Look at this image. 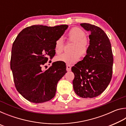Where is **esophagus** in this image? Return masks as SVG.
Wrapping results in <instances>:
<instances>
[{"instance_id": "esophagus-1", "label": "esophagus", "mask_w": 126, "mask_h": 126, "mask_svg": "<svg viewBox=\"0 0 126 126\" xmlns=\"http://www.w3.org/2000/svg\"><path fill=\"white\" fill-rule=\"evenodd\" d=\"M66 69H67V71L68 72L71 71V66L67 64V68H66Z\"/></svg>"}]
</instances>
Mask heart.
Masks as SVG:
<instances>
[{"label": "heart", "instance_id": "1", "mask_svg": "<svg viewBox=\"0 0 126 126\" xmlns=\"http://www.w3.org/2000/svg\"><path fill=\"white\" fill-rule=\"evenodd\" d=\"M69 39L74 42L70 53H65L57 57L56 60L62 62L67 64H72L79 61L80 55L82 57L87 54L88 50L89 43L86 38V34L78 28H73L68 34ZM64 43L62 38H59L55 43V51L57 54H60L63 49Z\"/></svg>", "mask_w": 126, "mask_h": 126}]
</instances>
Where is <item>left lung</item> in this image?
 <instances>
[{
	"label": "left lung",
	"mask_w": 126,
	"mask_h": 126,
	"mask_svg": "<svg viewBox=\"0 0 126 126\" xmlns=\"http://www.w3.org/2000/svg\"><path fill=\"white\" fill-rule=\"evenodd\" d=\"M80 26L87 32L89 46L86 56L72 68L75 93L82 98H93L101 94L112 78L113 58L110 39L98 27L89 23Z\"/></svg>",
	"instance_id": "obj_1"
}]
</instances>
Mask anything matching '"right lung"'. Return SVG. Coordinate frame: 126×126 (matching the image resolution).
<instances>
[{"mask_svg":"<svg viewBox=\"0 0 126 126\" xmlns=\"http://www.w3.org/2000/svg\"><path fill=\"white\" fill-rule=\"evenodd\" d=\"M68 27L32 25L23 29L14 42L10 68L16 90L28 101L43 103L55 96L58 81L67 73L66 65L53 62L46 71L42 66L55 55V43Z\"/></svg>","mask_w":126,"mask_h":126,"instance_id":"add662e5","label":"right lung"}]
</instances>
